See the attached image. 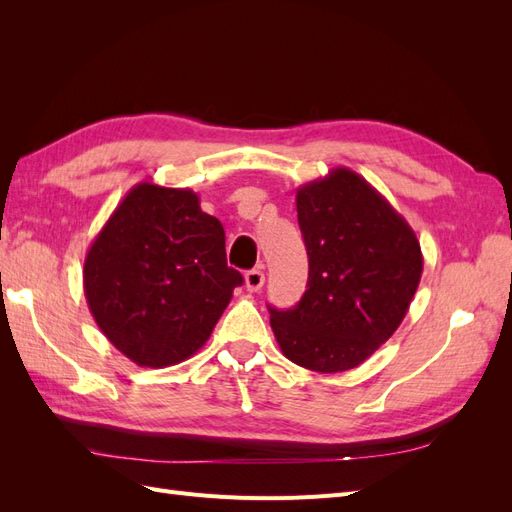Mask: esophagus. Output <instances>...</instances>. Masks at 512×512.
Wrapping results in <instances>:
<instances>
[{
    "instance_id": "1",
    "label": "esophagus",
    "mask_w": 512,
    "mask_h": 512,
    "mask_svg": "<svg viewBox=\"0 0 512 512\" xmlns=\"http://www.w3.org/2000/svg\"><path fill=\"white\" fill-rule=\"evenodd\" d=\"M262 284H265V273H262L260 269H252L245 273V288L250 292H258L262 288Z\"/></svg>"
}]
</instances>
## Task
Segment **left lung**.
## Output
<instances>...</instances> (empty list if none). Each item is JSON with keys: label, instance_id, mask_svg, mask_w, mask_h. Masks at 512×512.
I'll use <instances>...</instances> for the list:
<instances>
[{"label": "left lung", "instance_id": "1", "mask_svg": "<svg viewBox=\"0 0 512 512\" xmlns=\"http://www.w3.org/2000/svg\"><path fill=\"white\" fill-rule=\"evenodd\" d=\"M307 247V290L292 309L271 312L286 359L320 374L359 367L408 314L423 254L414 230L350 168L297 190Z\"/></svg>", "mask_w": 512, "mask_h": 512}]
</instances>
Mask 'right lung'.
<instances>
[{
  "label": "right lung",
  "mask_w": 512,
  "mask_h": 512,
  "mask_svg": "<svg viewBox=\"0 0 512 512\" xmlns=\"http://www.w3.org/2000/svg\"><path fill=\"white\" fill-rule=\"evenodd\" d=\"M243 284L226 265L218 218L192 190L143 181L91 243L85 299L100 331L141 367L177 365L205 346Z\"/></svg>",
  "instance_id": "obj_1"
}]
</instances>
